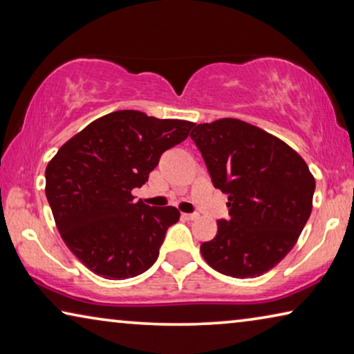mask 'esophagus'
<instances>
[{"label": "esophagus", "mask_w": 354, "mask_h": 354, "mask_svg": "<svg viewBox=\"0 0 354 354\" xmlns=\"http://www.w3.org/2000/svg\"><path fill=\"white\" fill-rule=\"evenodd\" d=\"M183 218H185V220H196L198 218V214H183Z\"/></svg>", "instance_id": "1"}]
</instances>
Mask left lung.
Here are the masks:
<instances>
[{
    "label": "left lung",
    "mask_w": 354,
    "mask_h": 354,
    "mask_svg": "<svg viewBox=\"0 0 354 354\" xmlns=\"http://www.w3.org/2000/svg\"><path fill=\"white\" fill-rule=\"evenodd\" d=\"M195 142L215 189L227 195L230 217L201 243L214 270L261 277L289 253L313 211L315 179L297 151L236 118L194 124Z\"/></svg>",
    "instance_id": "obj_1"
}]
</instances>
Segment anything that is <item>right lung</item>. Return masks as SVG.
Returning <instances> with one entry per match:
<instances>
[{
	"mask_svg": "<svg viewBox=\"0 0 354 354\" xmlns=\"http://www.w3.org/2000/svg\"><path fill=\"white\" fill-rule=\"evenodd\" d=\"M195 123L117 111L64 143L45 171L46 198L64 242L88 270L106 279L147 272L176 207L134 201L167 149L187 139Z\"/></svg>",
	"mask_w": 354,
	"mask_h": 354,
	"instance_id": "add662e5",
	"label": "right lung"
}]
</instances>
